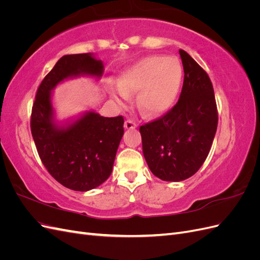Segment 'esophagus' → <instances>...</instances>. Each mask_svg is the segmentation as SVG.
<instances>
[{
  "label": "esophagus",
  "mask_w": 260,
  "mask_h": 260,
  "mask_svg": "<svg viewBox=\"0 0 260 260\" xmlns=\"http://www.w3.org/2000/svg\"><path fill=\"white\" fill-rule=\"evenodd\" d=\"M137 127H138V124L131 119H128V120L124 121V128L125 129H135Z\"/></svg>",
  "instance_id": "esophagus-1"
}]
</instances>
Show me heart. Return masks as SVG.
<instances>
[{"label":"heart","mask_w":260,"mask_h":260,"mask_svg":"<svg viewBox=\"0 0 260 260\" xmlns=\"http://www.w3.org/2000/svg\"><path fill=\"white\" fill-rule=\"evenodd\" d=\"M182 81V67L175 57L148 56L122 73L116 99L125 102L137 92L138 107L145 116L155 117L174 104Z\"/></svg>","instance_id":"obj_1"}]
</instances>
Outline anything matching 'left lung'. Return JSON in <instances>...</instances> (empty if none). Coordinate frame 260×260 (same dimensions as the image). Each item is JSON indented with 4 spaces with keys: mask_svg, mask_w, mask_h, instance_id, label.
<instances>
[{
    "mask_svg": "<svg viewBox=\"0 0 260 260\" xmlns=\"http://www.w3.org/2000/svg\"><path fill=\"white\" fill-rule=\"evenodd\" d=\"M180 98L171 109L140 127L145 160L164 181L192 177L206 160L214 141L218 111L210 78L185 51Z\"/></svg>",
    "mask_w": 260,
    "mask_h": 260,
    "instance_id": "obj_1",
    "label": "left lung"
}]
</instances>
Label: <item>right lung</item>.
<instances>
[{
  "label": "right lung",
  "mask_w": 260,
  "mask_h": 260,
  "mask_svg": "<svg viewBox=\"0 0 260 260\" xmlns=\"http://www.w3.org/2000/svg\"><path fill=\"white\" fill-rule=\"evenodd\" d=\"M103 62L90 53L65 55L39 85L30 128L40 159L49 174L70 190L89 191L109 178L123 136V117L88 113L67 128L53 122L51 90L66 78L101 77Z\"/></svg>",
  "instance_id": "obj_1"
}]
</instances>
